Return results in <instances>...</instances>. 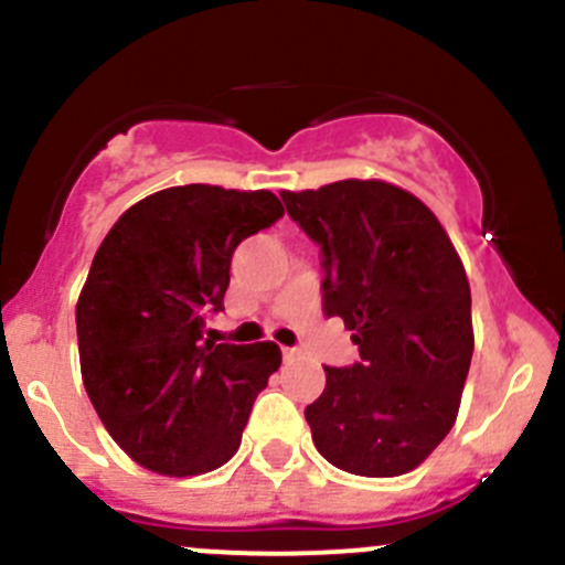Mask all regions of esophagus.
I'll list each match as a JSON object with an SVG mask.
<instances>
[{
    "instance_id": "1",
    "label": "esophagus",
    "mask_w": 565,
    "mask_h": 565,
    "mask_svg": "<svg viewBox=\"0 0 565 565\" xmlns=\"http://www.w3.org/2000/svg\"><path fill=\"white\" fill-rule=\"evenodd\" d=\"M284 361H295V358H298L300 355V350H298V347H284Z\"/></svg>"
}]
</instances>
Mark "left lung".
Masks as SVG:
<instances>
[{"label":"left lung","instance_id":"obj_1","mask_svg":"<svg viewBox=\"0 0 565 565\" xmlns=\"http://www.w3.org/2000/svg\"><path fill=\"white\" fill-rule=\"evenodd\" d=\"M319 246L322 311L361 361L324 366L306 407L317 451L369 478L409 472L451 431L472 358L470 284L446 230L413 193L380 180L284 191Z\"/></svg>","mask_w":565,"mask_h":565}]
</instances>
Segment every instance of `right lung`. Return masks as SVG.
<instances>
[{"instance_id": "add662e5", "label": "right lung", "mask_w": 565, "mask_h": 565, "mask_svg": "<svg viewBox=\"0 0 565 565\" xmlns=\"http://www.w3.org/2000/svg\"><path fill=\"white\" fill-rule=\"evenodd\" d=\"M281 215L270 191L180 185L125 210L100 243L76 306L84 388L147 470L199 476L241 448L281 350L215 344L204 322L224 311L241 241Z\"/></svg>"}]
</instances>
